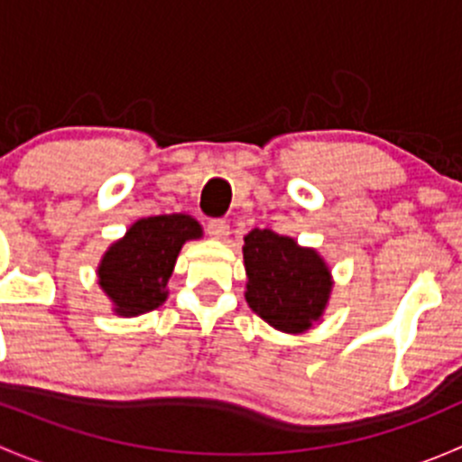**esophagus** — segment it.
<instances>
[{"instance_id": "obj_1", "label": "esophagus", "mask_w": 462, "mask_h": 462, "mask_svg": "<svg viewBox=\"0 0 462 462\" xmlns=\"http://www.w3.org/2000/svg\"><path fill=\"white\" fill-rule=\"evenodd\" d=\"M208 235L212 239L226 241L230 236V223L223 221V218H212V221H208Z\"/></svg>"}]
</instances>
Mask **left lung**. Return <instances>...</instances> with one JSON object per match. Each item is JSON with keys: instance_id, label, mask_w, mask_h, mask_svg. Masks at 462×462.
Segmentation results:
<instances>
[{"instance_id": "1", "label": "left lung", "mask_w": 462, "mask_h": 462, "mask_svg": "<svg viewBox=\"0 0 462 462\" xmlns=\"http://www.w3.org/2000/svg\"><path fill=\"white\" fill-rule=\"evenodd\" d=\"M244 241L250 309L283 333L309 330L324 313L333 288L326 261L273 230L254 227Z\"/></svg>"}]
</instances>
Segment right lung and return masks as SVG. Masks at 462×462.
<instances>
[{"label":"right lung","mask_w":462,"mask_h":462,"mask_svg":"<svg viewBox=\"0 0 462 462\" xmlns=\"http://www.w3.org/2000/svg\"><path fill=\"white\" fill-rule=\"evenodd\" d=\"M203 235L189 214H161L134 223L97 265V283L123 318H136L167 300V282L185 241Z\"/></svg>","instance_id":"add662e5"}]
</instances>
